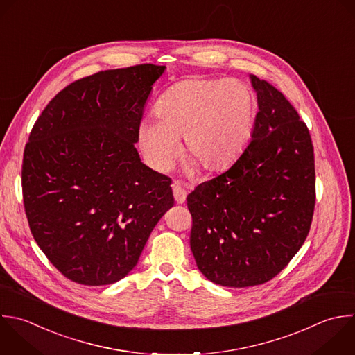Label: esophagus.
Listing matches in <instances>:
<instances>
[{
	"mask_svg": "<svg viewBox=\"0 0 355 355\" xmlns=\"http://www.w3.org/2000/svg\"><path fill=\"white\" fill-rule=\"evenodd\" d=\"M172 190H173V197H175L176 202L183 204L186 201V196H187V191L184 190V187L179 182H175L172 184Z\"/></svg>",
	"mask_w": 355,
	"mask_h": 355,
	"instance_id": "obj_1",
	"label": "esophagus"
}]
</instances>
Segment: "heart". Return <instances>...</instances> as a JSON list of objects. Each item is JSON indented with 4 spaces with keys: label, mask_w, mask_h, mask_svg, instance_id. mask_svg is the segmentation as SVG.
I'll return each instance as SVG.
<instances>
[{
    "label": "heart",
    "mask_w": 355,
    "mask_h": 355,
    "mask_svg": "<svg viewBox=\"0 0 355 355\" xmlns=\"http://www.w3.org/2000/svg\"><path fill=\"white\" fill-rule=\"evenodd\" d=\"M155 116L139 126V147L158 172L168 171L179 154L189 168L220 172L247 150L255 125L257 100L248 86L229 79H184L166 89L155 103Z\"/></svg>",
    "instance_id": "obj_1"
}]
</instances>
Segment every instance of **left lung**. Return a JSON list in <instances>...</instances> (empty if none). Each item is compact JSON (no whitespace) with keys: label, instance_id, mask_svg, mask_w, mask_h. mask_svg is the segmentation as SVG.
I'll return each instance as SVG.
<instances>
[{"label":"left lung","instance_id":"obj_1","mask_svg":"<svg viewBox=\"0 0 355 355\" xmlns=\"http://www.w3.org/2000/svg\"><path fill=\"white\" fill-rule=\"evenodd\" d=\"M258 114L244 154L187 196L201 273L226 287L273 279L304 244L315 207L313 147L286 97L251 75Z\"/></svg>","mask_w":355,"mask_h":355}]
</instances>
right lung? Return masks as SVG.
Segmentation results:
<instances>
[{
	"instance_id": "1",
	"label": "right lung",
	"mask_w": 355,
	"mask_h": 355,
	"mask_svg": "<svg viewBox=\"0 0 355 355\" xmlns=\"http://www.w3.org/2000/svg\"><path fill=\"white\" fill-rule=\"evenodd\" d=\"M143 64L83 78L61 90L25 147L22 190L32 234L50 262L86 286L125 277L173 207L171 178L135 147L153 85Z\"/></svg>"
}]
</instances>
